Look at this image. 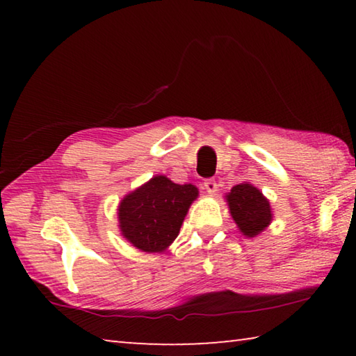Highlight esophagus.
Segmentation results:
<instances>
[{
    "mask_svg": "<svg viewBox=\"0 0 356 356\" xmlns=\"http://www.w3.org/2000/svg\"><path fill=\"white\" fill-rule=\"evenodd\" d=\"M204 188L207 190L209 195H215L216 190H218V184H216L215 179H206L204 180Z\"/></svg>",
    "mask_w": 356,
    "mask_h": 356,
    "instance_id": "esophagus-1",
    "label": "esophagus"
}]
</instances>
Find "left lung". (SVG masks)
Listing matches in <instances>:
<instances>
[{"label":"left lung","instance_id":"left-lung-1","mask_svg":"<svg viewBox=\"0 0 356 356\" xmlns=\"http://www.w3.org/2000/svg\"><path fill=\"white\" fill-rule=\"evenodd\" d=\"M226 197L232 218L245 236H257L272 221L270 202L251 184L236 185Z\"/></svg>","mask_w":356,"mask_h":356}]
</instances>
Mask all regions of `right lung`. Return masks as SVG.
Here are the masks:
<instances>
[{
	"label": "right lung",
	"instance_id": "obj_1",
	"mask_svg": "<svg viewBox=\"0 0 356 356\" xmlns=\"http://www.w3.org/2000/svg\"><path fill=\"white\" fill-rule=\"evenodd\" d=\"M196 197L195 185L174 184L165 176L150 179L120 202L119 227L122 236L141 251L166 250L179 236L185 215Z\"/></svg>",
	"mask_w": 356,
	"mask_h": 356
}]
</instances>
